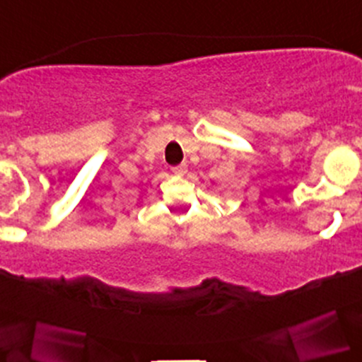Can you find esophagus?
I'll return each instance as SVG.
<instances>
[{
  "mask_svg": "<svg viewBox=\"0 0 362 362\" xmlns=\"http://www.w3.org/2000/svg\"><path fill=\"white\" fill-rule=\"evenodd\" d=\"M171 171L176 174V176H185L186 174V164H180V165H174Z\"/></svg>",
  "mask_w": 362,
  "mask_h": 362,
  "instance_id": "34e87169",
  "label": "esophagus"
}]
</instances>
